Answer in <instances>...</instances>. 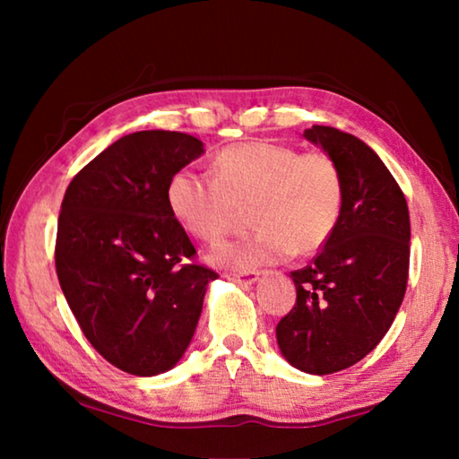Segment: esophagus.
Instances as JSON below:
<instances>
[{
  "label": "esophagus",
  "instance_id": "esophagus-1",
  "mask_svg": "<svg viewBox=\"0 0 459 459\" xmlns=\"http://www.w3.org/2000/svg\"><path fill=\"white\" fill-rule=\"evenodd\" d=\"M224 277L238 285H253L259 279V273L257 271H253V273H235V271H230V273H224Z\"/></svg>",
  "mask_w": 459,
  "mask_h": 459
}]
</instances>
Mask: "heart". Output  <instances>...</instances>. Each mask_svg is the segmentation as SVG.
<instances>
[{
	"instance_id": "obj_1",
	"label": "heart",
	"mask_w": 459,
	"mask_h": 459,
	"mask_svg": "<svg viewBox=\"0 0 459 459\" xmlns=\"http://www.w3.org/2000/svg\"><path fill=\"white\" fill-rule=\"evenodd\" d=\"M166 202L180 227L206 243L227 235L248 208L255 229L216 245L208 261L253 271L328 243L344 206V178L328 153L247 142L216 153L212 176L178 169L168 182Z\"/></svg>"
}]
</instances>
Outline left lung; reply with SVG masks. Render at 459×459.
Listing matches in <instances>:
<instances>
[{"instance_id": "obj_1", "label": "left lung", "mask_w": 459, "mask_h": 459, "mask_svg": "<svg viewBox=\"0 0 459 459\" xmlns=\"http://www.w3.org/2000/svg\"><path fill=\"white\" fill-rule=\"evenodd\" d=\"M336 161L344 206L328 243L291 271L298 299L277 324L285 360L309 375H332L362 360L383 340L405 298L409 208L383 160L344 131H304Z\"/></svg>"}]
</instances>
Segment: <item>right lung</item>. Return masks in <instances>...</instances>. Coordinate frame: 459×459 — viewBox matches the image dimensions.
<instances>
[{
	"mask_svg": "<svg viewBox=\"0 0 459 459\" xmlns=\"http://www.w3.org/2000/svg\"><path fill=\"white\" fill-rule=\"evenodd\" d=\"M204 153L180 131L117 139L68 184L56 275L92 348L113 367L153 377L176 367L196 330L212 269L166 202L169 178Z\"/></svg>",
	"mask_w": 459,
	"mask_h": 459,
	"instance_id": "right-lung-1",
	"label": "right lung"
}]
</instances>
